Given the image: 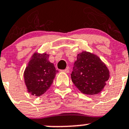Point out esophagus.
I'll return each instance as SVG.
<instances>
[{
  "label": "esophagus",
  "mask_w": 129,
  "mask_h": 129,
  "mask_svg": "<svg viewBox=\"0 0 129 129\" xmlns=\"http://www.w3.org/2000/svg\"><path fill=\"white\" fill-rule=\"evenodd\" d=\"M61 72H65V73H69V72H70V70H69V68H67L66 69H65V70H61Z\"/></svg>",
  "instance_id": "obj_1"
}]
</instances>
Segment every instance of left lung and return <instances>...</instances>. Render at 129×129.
Returning a JSON list of instances; mask_svg holds the SVG:
<instances>
[{
  "label": "left lung",
  "mask_w": 129,
  "mask_h": 129,
  "mask_svg": "<svg viewBox=\"0 0 129 129\" xmlns=\"http://www.w3.org/2000/svg\"><path fill=\"white\" fill-rule=\"evenodd\" d=\"M109 76V69L97 55L86 51L77 54L71 77L82 93H99L106 85Z\"/></svg>",
  "instance_id": "8db88e82"
}]
</instances>
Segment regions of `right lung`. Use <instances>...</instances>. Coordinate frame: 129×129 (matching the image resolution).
Returning <instances> with one entry per match:
<instances>
[{
	"mask_svg": "<svg viewBox=\"0 0 129 129\" xmlns=\"http://www.w3.org/2000/svg\"><path fill=\"white\" fill-rule=\"evenodd\" d=\"M49 55L35 52L24 72L27 91L36 97L41 96L50 88L58 72L54 63L48 60Z\"/></svg>",
	"mask_w": 129,
	"mask_h": 129,
	"instance_id": "right-lung-1",
	"label": "right lung"
}]
</instances>
